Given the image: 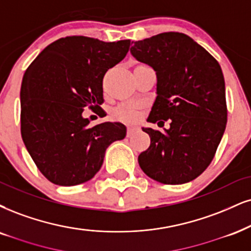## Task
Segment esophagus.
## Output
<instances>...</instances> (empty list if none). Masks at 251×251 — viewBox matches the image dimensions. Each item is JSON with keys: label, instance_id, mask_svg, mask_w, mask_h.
I'll list each match as a JSON object with an SVG mask.
<instances>
[{"label": "esophagus", "instance_id": "obj_1", "mask_svg": "<svg viewBox=\"0 0 251 251\" xmlns=\"http://www.w3.org/2000/svg\"><path fill=\"white\" fill-rule=\"evenodd\" d=\"M140 131V129L136 128V126H128V129H126V136L128 137H131L132 135H135L136 132Z\"/></svg>", "mask_w": 251, "mask_h": 251}]
</instances>
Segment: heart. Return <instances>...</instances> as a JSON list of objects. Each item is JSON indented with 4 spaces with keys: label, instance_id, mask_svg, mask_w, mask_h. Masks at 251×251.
Listing matches in <instances>:
<instances>
[{
    "label": "heart",
    "instance_id": "1",
    "mask_svg": "<svg viewBox=\"0 0 251 251\" xmlns=\"http://www.w3.org/2000/svg\"><path fill=\"white\" fill-rule=\"evenodd\" d=\"M114 115L117 117L119 120H123V121H132L136 119V111L131 108H126V107H120L114 111Z\"/></svg>",
    "mask_w": 251,
    "mask_h": 251
}]
</instances>
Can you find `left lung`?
Masks as SVG:
<instances>
[{
    "instance_id": "left-lung-1",
    "label": "left lung",
    "mask_w": 251,
    "mask_h": 251,
    "mask_svg": "<svg viewBox=\"0 0 251 251\" xmlns=\"http://www.w3.org/2000/svg\"><path fill=\"white\" fill-rule=\"evenodd\" d=\"M131 54L152 67L157 97L148 122L169 129L142 128L150 147L138 156L148 177L168 185L188 182L214 158L227 125L226 87L218 61L191 37L163 32L132 42Z\"/></svg>"
}]
</instances>
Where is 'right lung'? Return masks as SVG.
<instances>
[{
	"instance_id": "1",
	"label": "right lung",
	"mask_w": 251,
	"mask_h": 251,
	"mask_svg": "<svg viewBox=\"0 0 251 251\" xmlns=\"http://www.w3.org/2000/svg\"><path fill=\"white\" fill-rule=\"evenodd\" d=\"M130 40L106 43L71 36L52 43L24 73L21 134L27 152L46 179L74 186L94 177L107 148L126 137L120 122L89 126L82 116L103 102L106 72L128 53Z\"/></svg>"
}]
</instances>
